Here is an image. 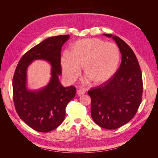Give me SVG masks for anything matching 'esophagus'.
Wrapping results in <instances>:
<instances>
[{
  "mask_svg": "<svg viewBox=\"0 0 158 158\" xmlns=\"http://www.w3.org/2000/svg\"><path fill=\"white\" fill-rule=\"evenodd\" d=\"M76 94H77V95H84V94H85V92L84 91H83V90H81V89H79V90H78L77 91V92H76Z\"/></svg>",
  "mask_w": 158,
  "mask_h": 158,
  "instance_id": "obj_1",
  "label": "esophagus"
}]
</instances>
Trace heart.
<instances>
[{"instance_id": "obj_1", "label": "heart", "mask_w": 158, "mask_h": 158, "mask_svg": "<svg viewBox=\"0 0 158 158\" xmlns=\"http://www.w3.org/2000/svg\"><path fill=\"white\" fill-rule=\"evenodd\" d=\"M121 61L117 45L98 38H89L75 42L70 53L65 52L60 59L63 75L70 82L78 78L80 67L90 82L99 85L115 75Z\"/></svg>"}]
</instances>
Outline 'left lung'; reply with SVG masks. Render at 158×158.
Masks as SVG:
<instances>
[{"label":"left lung","mask_w":158,"mask_h":158,"mask_svg":"<svg viewBox=\"0 0 158 158\" xmlns=\"http://www.w3.org/2000/svg\"><path fill=\"white\" fill-rule=\"evenodd\" d=\"M122 55L121 64L113 77L99 86L91 88V114L98 125L114 130L135 117L141 103L143 92L142 72L132 49L120 37L111 34Z\"/></svg>","instance_id":"8db88e82"}]
</instances>
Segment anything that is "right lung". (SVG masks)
<instances>
[{
  "label": "right lung",
  "instance_id": "add662e5",
  "mask_svg": "<svg viewBox=\"0 0 158 158\" xmlns=\"http://www.w3.org/2000/svg\"><path fill=\"white\" fill-rule=\"evenodd\" d=\"M69 35L49 37L23 55L12 80L13 101L20 118L33 130L47 132L54 130L65 118L66 107L76 95V88H64L59 82L60 51ZM44 59L52 66V78L46 87L38 91L26 88L27 68L34 60Z\"/></svg>",
  "mask_w": 158,
  "mask_h": 158
}]
</instances>
